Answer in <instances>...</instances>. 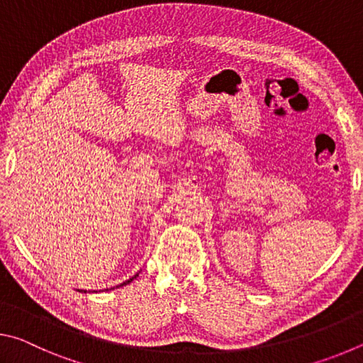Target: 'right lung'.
<instances>
[{"label":"right lung","mask_w":363,"mask_h":363,"mask_svg":"<svg viewBox=\"0 0 363 363\" xmlns=\"http://www.w3.org/2000/svg\"><path fill=\"white\" fill-rule=\"evenodd\" d=\"M138 275H139V272H138L136 275H134V277H131V279H128L126 281H123V284H121V285H118V286H116V288H120V286H123V285H128V284H131V281H133L134 279H136V277H138ZM112 290H113V288H112ZM84 293H86V291H84Z\"/></svg>","instance_id":"add662e5"}]
</instances>
